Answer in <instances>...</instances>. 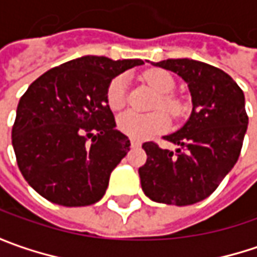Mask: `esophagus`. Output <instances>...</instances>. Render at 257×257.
<instances>
[{
  "label": "esophagus",
  "instance_id": "34e87169",
  "mask_svg": "<svg viewBox=\"0 0 257 257\" xmlns=\"http://www.w3.org/2000/svg\"><path fill=\"white\" fill-rule=\"evenodd\" d=\"M130 144H132V147H133V149H136V147H140V146H142V143H140L139 140H136V139H132V140H130Z\"/></svg>",
  "mask_w": 257,
  "mask_h": 257
}]
</instances>
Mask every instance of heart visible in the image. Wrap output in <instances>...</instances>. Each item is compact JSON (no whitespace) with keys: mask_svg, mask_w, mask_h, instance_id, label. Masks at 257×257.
<instances>
[{"mask_svg":"<svg viewBox=\"0 0 257 257\" xmlns=\"http://www.w3.org/2000/svg\"><path fill=\"white\" fill-rule=\"evenodd\" d=\"M144 81L153 87L160 95L157 101V108L167 110L169 113L179 114L182 110V104L174 97L169 95L174 88V81L172 75L163 70H149L143 74ZM107 104L108 107L118 111L125 105L127 100V77L124 74L117 75L111 80L107 88ZM120 132L136 140H146L153 137L154 134L163 133L170 125V118L164 111H154L150 114H139L134 111H127L121 114L117 120Z\"/></svg>","mask_w":257,"mask_h":257,"instance_id":"b5f03b06","label":"heart"}]
</instances>
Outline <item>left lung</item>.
<instances>
[{"label":"left lung","instance_id":"obj_1","mask_svg":"<svg viewBox=\"0 0 257 257\" xmlns=\"http://www.w3.org/2000/svg\"><path fill=\"white\" fill-rule=\"evenodd\" d=\"M154 65L187 83L193 111L179 132L164 137L180 146L174 153L154 142L143 144L147 160L139 169L142 189L153 202L194 204L217 189L239 159L249 121L244 95L230 75L202 61L169 58Z\"/></svg>","mask_w":257,"mask_h":257}]
</instances>
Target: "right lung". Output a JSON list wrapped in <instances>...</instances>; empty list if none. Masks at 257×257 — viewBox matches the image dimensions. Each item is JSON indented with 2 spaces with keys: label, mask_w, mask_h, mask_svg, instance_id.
<instances>
[{
  "label": "right lung",
  "mask_w": 257,
  "mask_h": 257,
  "mask_svg": "<svg viewBox=\"0 0 257 257\" xmlns=\"http://www.w3.org/2000/svg\"><path fill=\"white\" fill-rule=\"evenodd\" d=\"M143 60L85 55L40 75L20 98L13 125L17 164L38 194L67 207L98 202L130 150L115 130L107 88Z\"/></svg>",
  "instance_id": "add662e5"
}]
</instances>
